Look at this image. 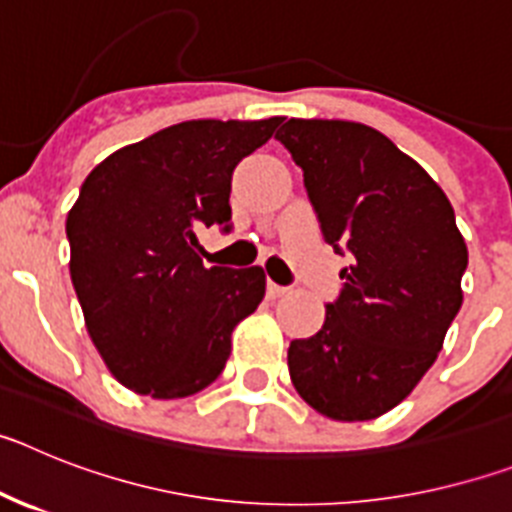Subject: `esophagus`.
Returning a JSON list of instances; mask_svg holds the SVG:
<instances>
[{
  "label": "esophagus",
  "mask_w": 512,
  "mask_h": 512,
  "mask_svg": "<svg viewBox=\"0 0 512 512\" xmlns=\"http://www.w3.org/2000/svg\"><path fill=\"white\" fill-rule=\"evenodd\" d=\"M266 292H269L271 300H277V297H287L289 295V287H282V284L269 282V284H266Z\"/></svg>",
  "instance_id": "34e87169"
}]
</instances>
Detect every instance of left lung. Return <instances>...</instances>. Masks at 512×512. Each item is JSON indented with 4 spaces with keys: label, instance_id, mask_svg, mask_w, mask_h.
<instances>
[{
    "label": "left lung",
    "instance_id": "obj_1",
    "mask_svg": "<svg viewBox=\"0 0 512 512\" xmlns=\"http://www.w3.org/2000/svg\"><path fill=\"white\" fill-rule=\"evenodd\" d=\"M277 138L305 171L325 241L351 251L323 328L289 343V377L325 418H379L431 369L464 300L469 253L454 207L369 125L292 117Z\"/></svg>",
    "mask_w": 512,
    "mask_h": 512
}]
</instances>
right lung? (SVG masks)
Segmentation results:
<instances>
[{"instance_id": "obj_1", "label": "right lung", "mask_w": 512, "mask_h": 512, "mask_svg": "<svg viewBox=\"0 0 512 512\" xmlns=\"http://www.w3.org/2000/svg\"><path fill=\"white\" fill-rule=\"evenodd\" d=\"M269 120H187L110 153L66 217L89 338L135 395L176 400L225 369L233 328L266 292L261 266H205L197 228L230 223V179Z\"/></svg>"}]
</instances>
